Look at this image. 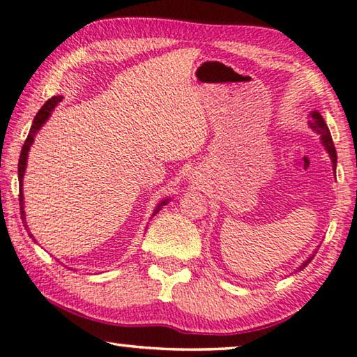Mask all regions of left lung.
Masks as SVG:
<instances>
[{
	"mask_svg": "<svg viewBox=\"0 0 357 357\" xmlns=\"http://www.w3.org/2000/svg\"><path fill=\"white\" fill-rule=\"evenodd\" d=\"M311 119H312V120L310 121V126L312 128V130H314V131L317 132V135H321L322 144H324V147L327 149L328 155H331V158H332L333 169H335V167H337V151H335V146H333V141H332L331 131H328V128H327V125H326V121H324L322 115L319 114V112H312V114H311ZM312 258H314V255H312V257L307 258L306 261L303 263L298 269H305L306 266L310 264V261H311Z\"/></svg>",
	"mask_w": 357,
	"mask_h": 357,
	"instance_id": "1",
	"label": "left lung"
}]
</instances>
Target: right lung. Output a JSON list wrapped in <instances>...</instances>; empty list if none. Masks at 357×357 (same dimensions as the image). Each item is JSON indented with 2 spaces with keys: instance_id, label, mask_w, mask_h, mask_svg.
I'll list each match as a JSON object with an SVG mask.
<instances>
[{
  "instance_id": "add662e5",
  "label": "right lung",
  "mask_w": 357,
  "mask_h": 357,
  "mask_svg": "<svg viewBox=\"0 0 357 357\" xmlns=\"http://www.w3.org/2000/svg\"><path fill=\"white\" fill-rule=\"evenodd\" d=\"M61 100H62V96H52L51 99L46 100L45 105H43V107L38 110V114L35 115L33 125H31L30 131H29V136H26V139H25V142H24L22 151H20V157H19V190H20V194H19V204H20V218H22V221H25L24 194H22V179H24V173H25V167H26V157H29L30 146H31V142L35 141V135H36V132H38V130H40V128H41L43 125H45V121H46L47 119H50L51 112L54 110V107H56L57 104L61 102ZM167 202H168V199L163 200L162 204H158L157 208L153 210L152 216H155L157 213L162 210V206L167 205ZM25 226H26V225H25ZM30 237H33V236H31V234H30Z\"/></svg>"
}]
</instances>
